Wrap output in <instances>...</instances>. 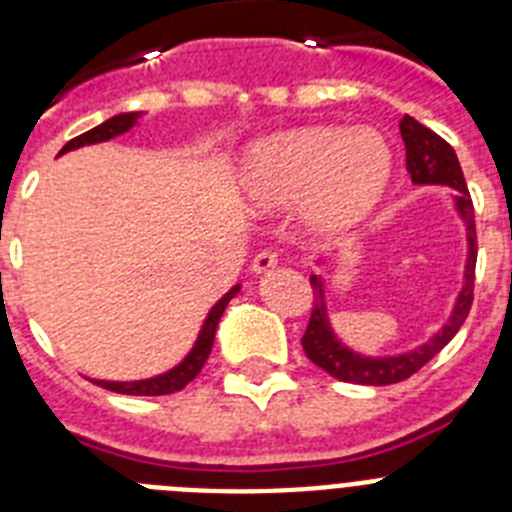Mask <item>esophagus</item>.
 Listing matches in <instances>:
<instances>
[{
    "label": "esophagus",
    "mask_w": 512,
    "mask_h": 512,
    "mask_svg": "<svg viewBox=\"0 0 512 512\" xmlns=\"http://www.w3.org/2000/svg\"><path fill=\"white\" fill-rule=\"evenodd\" d=\"M277 261H279L277 253L271 251V248H264L261 253H256V259H253V264H251V271L253 274H264V271L274 269V266H277Z\"/></svg>",
    "instance_id": "esophagus-1"
}]
</instances>
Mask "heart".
<instances>
[{
  "label": "heart",
  "mask_w": 512,
  "mask_h": 512,
  "mask_svg": "<svg viewBox=\"0 0 512 512\" xmlns=\"http://www.w3.org/2000/svg\"><path fill=\"white\" fill-rule=\"evenodd\" d=\"M392 179V151L377 130H287L253 143L243 158V192L256 210L300 202L320 235H341L377 210Z\"/></svg>",
  "instance_id": "obj_1"
}]
</instances>
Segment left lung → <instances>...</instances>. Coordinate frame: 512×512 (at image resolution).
<instances>
[{
    "label": "left lung",
    "instance_id": "left-lung-1",
    "mask_svg": "<svg viewBox=\"0 0 512 512\" xmlns=\"http://www.w3.org/2000/svg\"><path fill=\"white\" fill-rule=\"evenodd\" d=\"M400 135L405 140V164H408V174L415 184H446L454 189V202L459 210L461 220L467 223V241H469V256L467 269H464V287H461L459 297H456L454 312H451L449 323L438 330L436 336L420 348L410 351V354L400 356H361L351 348L343 346L336 338L333 328L328 323V312H325L323 300V279L318 274H312L310 284L315 292V305L310 312V323H307L305 336H302V348H305L307 359L312 364H318L323 372L330 377L341 379V382L351 384H372V387H382V384H397L402 379L413 377L420 372L433 356L441 351L451 338L459 333V328L467 320L469 310L474 302V266H477V228H474V205L469 197L467 182L461 174L459 158H456L454 148L433 133L431 128L420 125L415 117L405 115L400 120Z\"/></svg>",
    "mask_w": 512,
    "mask_h": 512
}]
</instances>
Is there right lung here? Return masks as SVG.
I'll use <instances>...</instances> for the list:
<instances>
[{
	"instance_id": "add662e5",
	"label": "right lung",
	"mask_w": 512,
	"mask_h": 512,
	"mask_svg": "<svg viewBox=\"0 0 512 512\" xmlns=\"http://www.w3.org/2000/svg\"><path fill=\"white\" fill-rule=\"evenodd\" d=\"M138 117L140 112H122V115L110 117V120H104L102 125H97V128L87 130V133H81L76 135L74 140H69V143L61 148V153L74 151V148H81V146H92V143H102V140H110L122 133H128L135 122H138ZM61 153H58V156H61ZM238 289H241V284H235L228 295L220 297V300L215 302V307L207 312L200 336H197V341H194L192 351L184 356L182 364H176L174 369H169L166 374H158V377H151V379H138V382H107V379H92V382L99 384V387H104V390L120 392V395L156 397V395H171V392L184 390V387H187V384L202 372V366H205L207 356H210L212 351V343H215L217 323H220L225 307H228V302L233 300Z\"/></svg>"
}]
</instances>
